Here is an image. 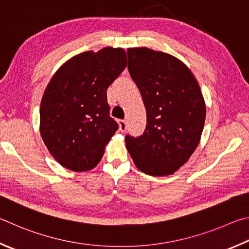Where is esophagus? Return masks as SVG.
<instances>
[{
    "label": "esophagus",
    "instance_id": "esophagus-1",
    "mask_svg": "<svg viewBox=\"0 0 249 249\" xmlns=\"http://www.w3.org/2000/svg\"><path fill=\"white\" fill-rule=\"evenodd\" d=\"M119 129L121 132H124L127 130V121L125 120H119Z\"/></svg>",
    "mask_w": 249,
    "mask_h": 249
}]
</instances>
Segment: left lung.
Listing matches in <instances>:
<instances>
[{"label": "left lung", "mask_w": 249, "mask_h": 249, "mask_svg": "<svg viewBox=\"0 0 249 249\" xmlns=\"http://www.w3.org/2000/svg\"><path fill=\"white\" fill-rule=\"evenodd\" d=\"M128 70L146 109L140 137L125 136L136 166L151 176L172 175L197 149L206 104L197 80L175 56L149 48L128 49Z\"/></svg>", "instance_id": "1"}]
</instances>
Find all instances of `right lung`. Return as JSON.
<instances>
[{
    "label": "right lung",
    "instance_id": "right-lung-1",
    "mask_svg": "<svg viewBox=\"0 0 249 249\" xmlns=\"http://www.w3.org/2000/svg\"><path fill=\"white\" fill-rule=\"evenodd\" d=\"M125 67V51L107 47L73 56L52 76L40 104V134L63 167L86 172L100 162L118 130L106 91Z\"/></svg>",
    "mask_w": 249,
    "mask_h": 249
}]
</instances>
